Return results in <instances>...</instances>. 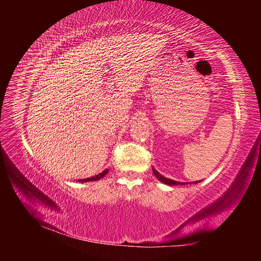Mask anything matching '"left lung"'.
Instances as JSON below:
<instances>
[{
    "label": "left lung",
    "instance_id": "left-lung-1",
    "mask_svg": "<svg viewBox=\"0 0 261 261\" xmlns=\"http://www.w3.org/2000/svg\"><path fill=\"white\" fill-rule=\"evenodd\" d=\"M152 172H153V174H154V176L159 179L160 181H162V183H164V184H167V185H169V186H175V185H187V184H189V183H186V181H177V180H174V179H170V178H168V177H164L163 175H161L159 172H158L154 168H152ZM200 180H196V181H193V184H197V183H199ZM192 184V183H191Z\"/></svg>",
    "mask_w": 261,
    "mask_h": 261
}]
</instances>
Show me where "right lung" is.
Here are the masks:
<instances>
[{
  "mask_svg": "<svg viewBox=\"0 0 261 261\" xmlns=\"http://www.w3.org/2000/svg\"><path fill=\"white\" fill-rule=\"evenodd\" d=\"M108 173H109V169L105 170L103 172H101V173H99V174L94 175V176H92V177L84 178V179H78V181H82V183H85V181H94V180H98V179H100V178H102V177H105V176L108 174Z\"/></svg>",
  "mask_w": 261,
  "mask_h": 261,
  "instance_id": "obj_1",
  "label": "right lung"
}]
</instances>
